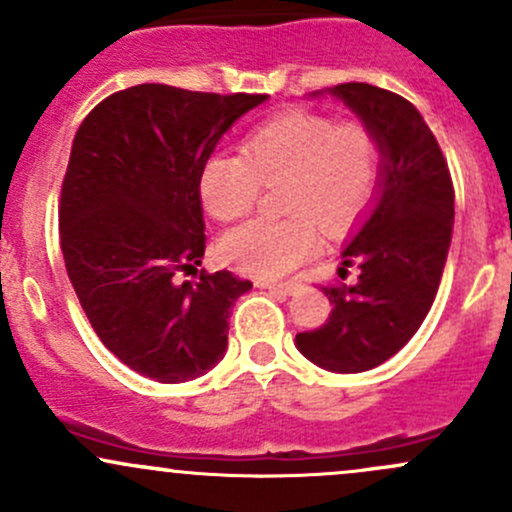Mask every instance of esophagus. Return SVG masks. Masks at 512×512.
Wrapping results in <instances>:
<instances>
[{
	"instance_id": "obj_1",
	"label": "esophagus",
	"mask_w": 512,
	"mask_h": 512,
	"mask_svg": "<svg viewBox=\"0 0 512 512\" xmlns=\"http://www.w3.org/2000/svg\"><path fill=\"white\" fill-rule=\"evenodd\" d=\"M256 285H261V288H266V290H271V293H276V295H293L295 290L300 288L298 283H293V280H290V283H266V280H258Z\"/></svg>"
}]
</instances>
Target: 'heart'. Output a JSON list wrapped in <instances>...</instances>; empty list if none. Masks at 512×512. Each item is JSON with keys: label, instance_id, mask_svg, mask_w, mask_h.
I'll return each instance as SVG.
<instances>
[{"label": "heart", "instance_id": "b5f03b06", "mask_svg": "<svg viewBox=\"0 0 512 512\" xmlns=\"http://www.w3.org/2000/svg\"><path fill=\"white\" fill-rule=\"evenodd\" d=\"M378 173V148L361 122L315 112L278 114L256 126L239 153H212L200 175L205 210L232 222L254 210L263 183H283L288 219H254L224 234V261L258 278H280L320 249L322 224L339 232L359 214Z\"/></svg>", "mask_w": 512, "mask_h": 512}]
</instances>
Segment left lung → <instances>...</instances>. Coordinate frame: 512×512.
<instances>
[{
  "label": "left lung",
  "instance_id": "8db88e82",
  "mask_svg": "<svg viewBox=\"0 0 512 512\" xmlns=\"http://www.w3.org/2000/svg\"><path fill=\"white\" fill-rule=\"evenodd\" d=\"M342 100L373 134L378 178L371 202L342 249L339 276L359 266L354 285L324 288L332 315L300 332L305 359L332 373H361L398 354L430 312L454 229L447 161L422 114L400 95L344 82L312 97Z\"/></svg>",
  "mask_w": 512,
  "mask_h": 512
}]
</instances>
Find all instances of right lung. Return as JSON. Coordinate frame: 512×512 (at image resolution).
Masks as SVG:
<instances>
[{
    "label": "right lung",
    "instance_id": "1",
    "mask_svg": "<svg viewBox=\"0 0 512 512\" xmlns=\"http://www.w3.org/2000/svg\"><path fill=\"white\" fill-rule=\"evenodd\" d=\"M266 100L148 82L97 104L75 134L60 192L65 268L97 337L141 376L185 383L224 359L232 305L251 280L180 273L205 256L202 168Z\"/></svg>",
    "mask_w": 512,
    "mask_h": 512
}]
</instances>
